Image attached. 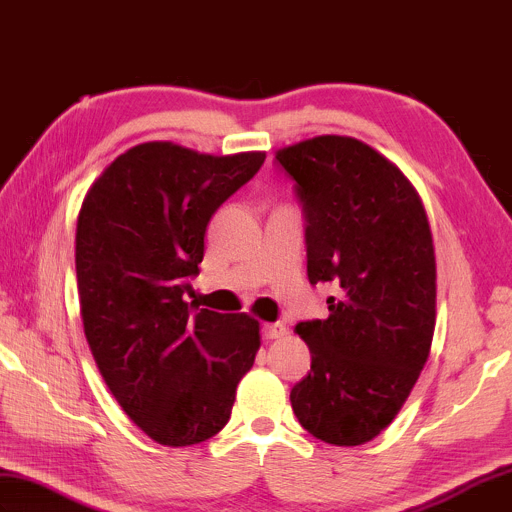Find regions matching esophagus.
<instances>
[{
  "label": "esophagus",
  "instance_id": "obj_1",
  "mask_svg": "<svg viewBox=\"0 0 512 512\" xmlns=\"http://www.w3.org/2000/svg\"><path fill=\"white\" fill-rule=\"evenodd\" d=\"M261 334H264L266 340L283 338L285 334H288V327H285L283 323H264V327H261Z\"/></svg>",
  "mask_w": 512,
  "mask_h": 512
}]
</instances>
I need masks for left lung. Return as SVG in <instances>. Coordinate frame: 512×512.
Returning a JSON list of instances; mask_svg holds the SVG:
<instances>
[{
  "label": "left lung",
  "mask_w": 512,
  "mask_h": 512,
  "mask_svg": "<svg viewBox=\"0 0 512 512\" xmlns=\"http://www.w3.org/2000/svg\"><path fill=\"white\" fill-rule=\"evenodd\" d=\"M275 159L303 202L307 277L338 285L329 318L294 329L312 371L292 388V410L320 441L364 445L397 417L432 349L430 222L408 176L360 139L320 135Z\"/></svg>",
  "instance_id": "1"
}]
</instances>
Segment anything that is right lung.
<instances>
[{
  "instance_id": "obj_1",
  "label": "right lung",
  "mask_w": 512,
  "mask_h": 512,
  "mask_svg": "<svg viewBox=\"0 0 512 512\" xmlns=\"http://www.w3.org/2000/svg\"><path fill=\"white\" fill-rule=\"evenodd\" d=\"M264 159L148 141L106 165L82 200L76 277L89 349L117 403L161 445L216 436L261 347L253 316L194 314L183 294L211 216Z\"/></svg>"
}]
</instances>
